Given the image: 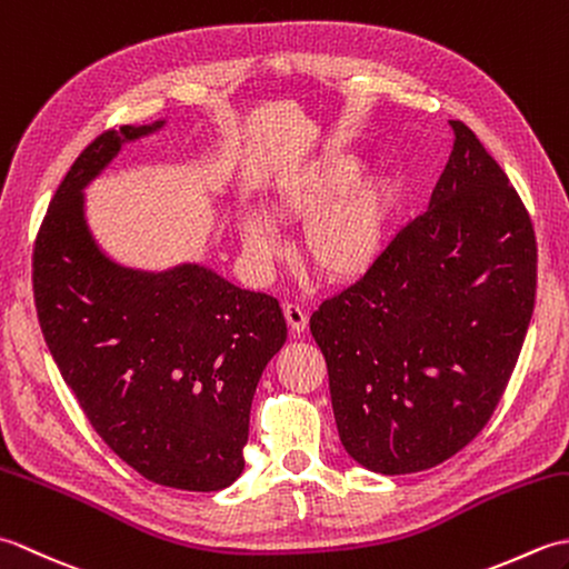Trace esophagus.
I'll return each instance as SVG.
<instances>
[{"mask_svg": "<svg viewBox=\"0 0 569 569\" xmlns=\"http://www.w3.org/2000/svg\"><path fill=\"white\" fill-rule=\"evenodd\" d=\"M283 316L288 320V328H291V332L300 335L306 328H308V312L300 308V306H293V303H286L283 306Z\"/></svg>", "mask_w": 569, "mask_h": 569, "instance_id": "obj_1", "label": "esophagus"}]
</instances>
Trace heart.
<instances>
[{"label":"heart","instance_id":"heart-1","mask_svg":"<svg viewBox=\"0 0 569 569\" xmlns=\"http://www.w3.org/2000/svg\"><path fill=\"white\" fill-rule=\"evenodd\" d=\"M365 161L352 153L325 161L306 183L278 192L269 204L271 220H309L303 234L306 257L312 269L330 281H347L365 273L379 259L389 239L398 188L391 178H362ZM241 244L251 259L269 261L278 251L273 229L261 217L239 222Z\"/></svg>","mask_w":569,"mask_h":569}]
</instances>
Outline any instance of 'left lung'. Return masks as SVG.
I'll return each instance as SVG.
<instances>
[{
  "label": "left lung",
  "instance_id": "left-lung-1",
  "mask_svg": "<svg viewBox=\"0 0 569 569\" xmlns=\"http://www.w3.org/2000/svg\"><path fill=\"white\" fill-rule=\"evenodd\" d=\"M455 143L428 210L357 283L312 312L347 455L379 475L445 462L499 406L536 306V234L475 131Z\"/></svg>",
  "mask_w": 569,
  "mask_h": 569
}]
</instances>
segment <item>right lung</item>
<instances>
[{
  "instance_id": "add662e5",
  "label": "right lung",
  "mask_w": 569,
  "mask_h": 569,
  "mask_svg": "<svg viewBox=\"0 0 569 569\" xmlns=\"http://www.w3.org/2000/svg\"><path fill=\"white\" fill-rule=\"evenodd\" d=\"M163 127L104 131L70 166L36 237V312L119 459L153 485L220 491L244 471L253 391L288 335L281 306L202 263L131 269L107 257L84 217V188L124 143Z\"/></svg>"
}]
</instances>
